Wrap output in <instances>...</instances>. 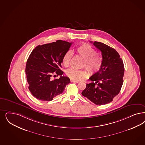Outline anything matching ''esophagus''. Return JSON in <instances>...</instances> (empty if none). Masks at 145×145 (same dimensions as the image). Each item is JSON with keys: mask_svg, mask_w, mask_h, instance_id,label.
<instances>
[{"mask_svg": "<svg viewBox=\"0 0 145 145\" xmlns=\"http://www.w3.org/2000/svg\"><path fill=\"white\" fill-rule=\"evenodd\" d=\"M71 82H75V83H78L79 81H76V80H71Z\"/></svg>", "mask_w": 145, "mask_h": 145, "instance_id": "1", "label": "esophagus"}]
</instances>
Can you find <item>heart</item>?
<instances>
[{
    "label": "heart",
    "instance_id": "heart-1",
    "mask_svg": "<svg viewBox=\"0 0 145 145\" xmlns=\"http://www.w3.org/2000/svg\"><path fill=\"white\" fill-rule=\"evenodd\" d=\"M77 54L84 58L82 67H85L90 75L95 74L100 70L103 62L101 55L96 53V50L87 43H82L76 49ZM73 53L68 51L65 53L62 59V64L65 67L70 65ZM66 75L72 80H80L85 78L88 73L85 70H77L70 69L66 71Z\"/></svg>",
    "mask_w": 145,
    "mask_h": 145
}]
</instances>
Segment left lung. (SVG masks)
<instances>
[{
    "label": "left lung",
    "instance_id": "obj_1",
    "mask_svg": "<svg viewBox=\"0 0 145 145\" xmlns=\"http://www.w3.org/2000/svg\"><path fill=\"white\" fill-rule=\"evenodd\" d=\"M92 43L91 42H90ZM93 44L101 51L103 58L100 70L89 78L82 95L96 105L111 102L120 91L123 84L124 66L116 50L99 42Z\"/></svg>",
    "mask_w": 145,
    "mask_h": 145
}]
</instances>
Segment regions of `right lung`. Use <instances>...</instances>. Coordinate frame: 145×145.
Listing matches in <instances>:
<instances>
[{
	"instance_id": "add662e5",
	"label": "right lung",
	"mask_w": 145,
	"mask_h": 145,
	"mask_svg": "<svg viewBox=\"0 0 145 145\" xmlns=\"http://www.w3.org/2000/svg\"><path fill=\"white\" fill-rule=\"evenodd\" d=\"M72 44L57 40L38 45L31 52L26 63L25 74L30 93L38 100H53L70 83L67 76H62L64 72L60 68L63 57ZM55 74L60 75V78L52 80V76Z\"/></svg>"
}]
</instances>
